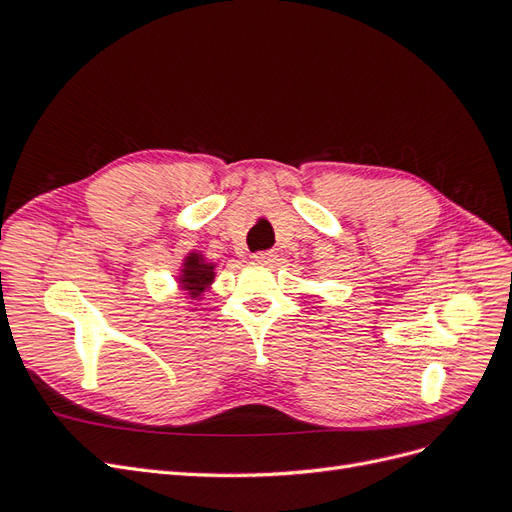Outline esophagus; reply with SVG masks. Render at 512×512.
<instances>
[{
	"mask_svg": "<svg viewBox=\"0 0 512 512\" xmlns=\"http://www.w3.org/2000/svg\"><path fill=\"white\" fill-rule=\"evenodd\" d=\"M277 258V254L273 252V250H269V252H256V254H252V260L254 262H258V265H269V262H273Z\"/></svg>",
	"mask_w": 512,
	"mask_h": 512,
	"instance_id": "34e87169",
	"label": "esophagus"
}]
</instances>
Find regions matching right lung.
<instances>
[{"instance_id":"add662e5","label":"right lung","mask_w":512,"mask_h":512,"mask_svg":"<svg viewBox=\"0 0 512 512\" xmlns=\"http://www.w3.org/2000/svg\"><path fill=\"white\" fill-rule=\"evenodd\" d=\"M215 262H209L205 254L200 252H188L181 262V269L177 275L179 288L188 294L192 301H200L203 294L211 288L215 280Z\"/></svg>"}]
</instances>
